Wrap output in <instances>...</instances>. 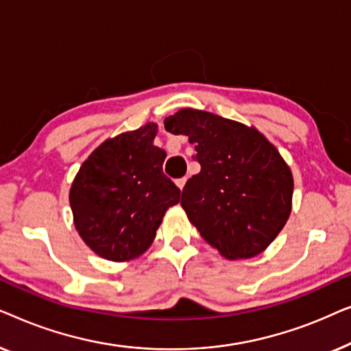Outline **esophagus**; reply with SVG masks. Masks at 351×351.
Returning <instances> with one entry per match:
<instances>
[{
	"mask_svg": "<svg viewBox=\"0 0 351 351\" xmlns=\"http://www.w3.org/2000/svg\"><path fill=\"white\" fill-rule=\"evenodd\" d=\"M185 182H186V177H180V179L176 180V185L179 186V189L182 190V189H184V186H185Z\"/></svg>",
	"mask_w": 351,
	"mask_h": 351,
	"instance_id": "esophagus-1",
	"label": "esophagus"
}]
</instances>
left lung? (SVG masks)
Instances as JSON below:
<instances>
[{
  "label": "left lung",
  "instance_id": "left-lung-1",
  "mask_svg": "<svg viewBox=\"0 0 351 351\" xmlns=\"http://www.w3.org/2000/svg\"><path fill=\"white\" fill-rule=\"evenodd\" d=\"M165 128L195 143L201 171L180 204L204 241L227 258L261 254L291 214L294 182L276 148L256 129L199 110H180Z\"/></svg>",
  "mask_w": 351,
  "mask_h": 351
}]
</instances>
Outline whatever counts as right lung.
<instances>
[{
    "mask_svg": "<svg viewBox=\"0 0 351 351\" xmlns=\"http://www.w3.org/2000/svg\"><path fill=\"white\" fill-rule=\"evenodd\" d=\"M156 124L104 142L83 162L70 190L75 227L97 256L136 258L150 247L180 190L162 172L166 152L153 145Z\"/></svg>",
    "mask_w": 351,
    "mask_h": 351,
    "instance_id": "obj_1",
    "label": "right lung"
}]
</instances>
